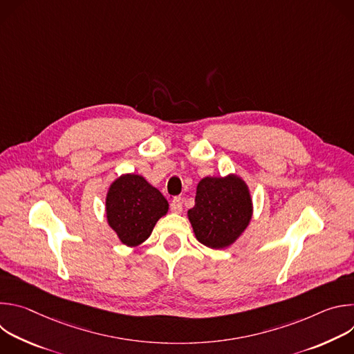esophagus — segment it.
I'll list each match as a JSON object with an SVG mask.
<instances>
[{
	"label": "esophagus",
	"mask_w": 354,
	"mask_h": 354,
	"mask_svg": "<svg viewBox=\"0 0 354 354\" xmlns=\"http://www.w3.org/2000/svg\"><path fill=\"white\" fill-rule=\"evenodd\" d=\"M182 201L179 200V198H174L172 201H171V210L174 212V213H182Z\"/></svg>",
	"instance_id": "1"
}]
</instances>
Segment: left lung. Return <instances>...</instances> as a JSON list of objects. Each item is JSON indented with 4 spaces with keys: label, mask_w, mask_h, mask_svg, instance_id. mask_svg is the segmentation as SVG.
<instances>
[{
    "label": "left lung",
    "mask_w": 354,
    "mask_h": 354,
    "mask_svg": "<svg viewBox=\"0 0 354 354\" xmlns=\"http://www.w3.org/2000/svg\"><path fill=\"white\" fill-rule=\"evenodd\" d=\"M200 243L223 249L234 243L252 218V198L236 175L203 178L196 189L194 207L187 212Z\"/></svg>",
    "instance_id": "1"
}]
</instances>
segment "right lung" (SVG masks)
<instances>
[{"label": "right lung", "instance_id": "add662e5", "mask_svg": "<svg viewBox=\"0 0 354 354\" xmlns=\"http://www.w3.org/2000/svg\"><path fill=\"white\" fill-rule=\"evenodd\" d=\"M168 209L162 193L136 174L118 178L106 194L108 224L127 246L142 243Z\"/></svg>", "mask_w": 354, "mask_h": 354}]
</instances>
